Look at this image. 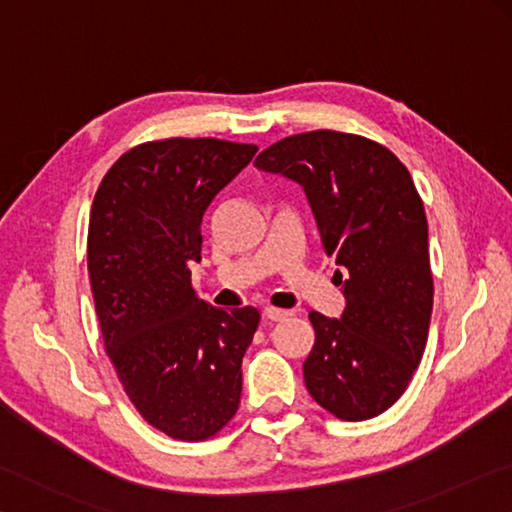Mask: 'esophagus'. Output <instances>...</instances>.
<instances>
[{"label": "esophagus", "mask_w": 512, "mask_h": 512, "mask_svg": "<svg viewBox=\"0 0 512 512\" xmlns=\"http://www.w3.org/2000/svg\"><path fill=\"white\" fill-rule=\"evenodd\" d=\"M263 315H265L267 319H270V321H285V319H288V317L292 315V312H290V310H283V308L267 306V308H265V312H263Z\"/></svg>", "instance_id": "esophagus-1"}]
</instances>
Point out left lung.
Returning a JSON list of instances; mask_svg holds the SVG:
<instances>
[{
  "instance_id": "8db88e82",
  "label": "left lung",
  "mask_w": 512,
  "mask_h": 512,
  "mask_svg": "<svg viewBox=\"0 0 512 512\" xmlns=\"http://www.w3.org/2000/svg\"><path fill=\"white\" fill-rule=\"evenodd\" d=\"M254 164L303 186L324 251L348 270L342 317L308 315V393L351 423L380 416L409 387L432 319L427 218L414 179L382 143L335 130L292 134Z\"/></svg>"
}]
</instances>
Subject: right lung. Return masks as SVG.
Returning <instances> with one entry per match:
<instances>
[{
	"label": "right lung",
	"mask_w": 512,
	"mask_h": 512,
	"mask_svg": "<svg viewBox=\"0 0 512 512\" xmlns=\"http://www.w3.org/2000/svg\"><path fill=\"white\" fill-rule=\"evenodd\" d=\"M254 143L161 139L114 161L94 195L87 270L105 353L146 423L204 441L236 416L242 357L261 312L197 299L202 218Z\"/></svg>",
	"instance_id": "add662e5"
}]
</instances>
